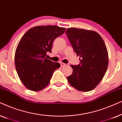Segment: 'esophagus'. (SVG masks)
I'll use <instances>...</instances> for the list:
<instances>
[{
  "label": "esophagus",
  "mask_w": 122,
  "mask_h": 122,
  "mask_svg": "<svg viewBox=\"0 0 122 122\" xmlns=\"http://www.w3.org/2000/svg\"><path fill=\"white\" fill-rule=\"evenodd\" d=\"M60 64H61V67H63V66H66V64H65V63H62V62L60 63Z\"/></svg>",
  "instance_id": "1"
}]
</instances>
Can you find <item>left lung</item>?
Here are the masks:
<instances>
[{
    "instance_id": "1",
    "label": "left lung",
    "mask_w": 122,
    "mask_h": 122,
    "mask_svg": "<svg viewBox=\"0 0 122 122\" xmlns=\"http://www.w3.org/2000/svg\"><path fill=\"white\" fill-rule=\"evenodd\" d=\"M66 34L80 64L71 65L73 73L67 76L68 82L79 91L89 92L98 86L106 74L108 54L101 36L92 30L70 28Z\"/></svg>"
}]
</instances>
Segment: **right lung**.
Wrapping results in <instances>:
<instances>
[{
	"label": "right lung",
	"mask_w": 122,
	"mask_h": 122,
	"mask_svg": "<svg viewBox=\"0 0 122 122\" xmlns=\"http://www.w3.org/2000/svg\"><path fill=\"white\" fill-rule=\"evenodd\" d=\"M66 28L56 25L37 26L26 31L21 38L15 54L18 75L29 90L39 91L49 84L59 63L46 59L51 52L53 41L65 32Z\"/></svg>",
	"instance_id": "add662e5"
}]
</instances>
